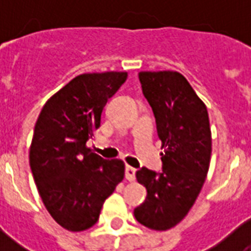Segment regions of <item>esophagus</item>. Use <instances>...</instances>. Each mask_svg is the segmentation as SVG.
Returning a JSON list of instances; mask_svg holds the SVG:
<instances>
[{
  "label": "esophagus",
  "mask_w": 251,
  "mask_h": 251,
  "mask_svg": "<svg viewBox=\"0 0 251 251\" xmlns=\"http://www.w3.org/2000/svg\"><path fill=\"white\" fill-rule=\"evenodd\" d=\"M125 177L129 181H134L136 180V169L131 167H126L125 169Z\"/></svg>",
  "instance_id": "esophagus-1"
}]
</instances>
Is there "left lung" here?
Listing matches in <instances>:
<instances>
[{
	"label": "left lung",
	"instance_id": "8db88e82",
	"mask_svg": "<svg viewBox=\"0 0 251 251\" xmlns=\"http://www.w3.org/2000/svg\"><path fill=\"white\" fill-rule=\"evenodd\" d=\"M144 97L156 118L163 172L137 171L147 199L134 208L141 225L165 231L183 221L199 196L210 168L211 129L204 102L176 71H141Z\"/></svg>",
	"mask_w": 251,
	"mask_h": 251
}]
</instances>
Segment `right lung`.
Here are the masks:
<instances>
[{
  "label": "right lung",
  "instance_id": "right-lung-1",
  "mask_svg": "<svg viewBox=\"0 0 251 251\" xmlns=\"http://www.w3.org/2000/svg\"><path fill=\"white\" fill-rule=\"evenodd\" d=\"M126 77L127 72L115 71L77 75L47 100L36 121L32 175L48 212L68 231L93 227L104 200L124 180V161L104 160L86 142Z\"/></svg>",
  "mask_w": 251,
  "mask_h": 251
}]
</instances>
